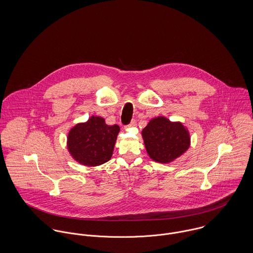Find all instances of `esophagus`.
Segmentation results:
<instances>
[{
	"label": "esophagus",
	"instance_id": "esophagus-1",
	"mask_svg": "<svg viewBox=\"0 0 253 253\" xmlns=\"http://www.w3.org/2000/svg\"><path fill=\"white\" fill-rule=\"evenodd\" d=\"M136 126V122H135L134 120H132V121L130 122V124L128 125L129 127H133V126Z\"/></svg>",
	"mask_w": 253,
	"mask_h": 253
}]
</instances>
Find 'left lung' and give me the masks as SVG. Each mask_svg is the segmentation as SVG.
<instances>
[{
    "mask_svg": "<svg viewBox=\"0 0 253 253\" xmlns=\"http://www.w3.org/2000/svg\"><path fill=\"white\" fill-rule=\"evenodd\" d=\"M141 134L148 156L161 164L173 162L191 145L188 128L181 122H171L163 116L151 119Z\"/></svg>",
    "mask_w": 253,
    "mask_h": 253,
    "instance_id": "left-lung-1",
    "label": "left lung"
}]
</instances>
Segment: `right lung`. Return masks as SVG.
Here are the masks:
<instances>
[{
  "label": "right lung",
  "mask_w": 253,
  "mask_h": 253,
  "mask_svg": "<svg viewBox=\"0 0 253 253\" xmlns=\"http://www.w3.org/2000/svg\"><path fill=\"white\" fill-rule=\"evenodd\" d=\"M119 132L118 125L109 126L102 117L91 116L69 130L67 149L77 163L97 167L111 159Z\"/></svg>",
  "instance_id": "1"
}]
</instances>
